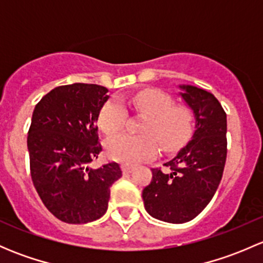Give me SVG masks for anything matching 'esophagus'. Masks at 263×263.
<instances>
[{"label":"esophagus","mask_w":263,"mask_h":263,"mask_svg":"<svg viewBox=\"0 0 263 263\" xmlns=\"http://www.w3.org/2000/svg\"><path fill=\"white\" fill-rule=\"evenodd\" d=\"M122 171H123L124 174H129L134 171V166L128 165V164H123V165H122Z\"/></svg>","instance_id":"obj_1"}]
</instances>
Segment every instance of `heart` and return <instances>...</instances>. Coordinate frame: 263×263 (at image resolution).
<instances>
[{"label": "heart", "mask_w": 263, "mask_h": 263, "mask_svg": "<svg viewBox=\"0 0 263 263\" xmlns=\"http://www.w3.org/2000/svg\"><path fill=\"white\" fill-rule=\"evenodd\" d=\"M132 108L145 116L141 135L119 134L107 141V151L115 160L136 164L155 158L160 146L173 151L184 144L192 131L193 116L188 107L174 104L173 98L159 90L146 89L129 100ZM127 109L118 98H112L99 112V126L105 135H113L123 127Z\"/></svg>", "instance_id": "1"}]
</instances>
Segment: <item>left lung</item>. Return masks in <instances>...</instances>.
Wrapping results in <instances>:
<instances>
[{"label": "left lung", "mask_w": 263, "mask_h": 263, "mask_svg": "<svg viewBox=\"0 0 263 263\" xmlns=\"http://www.w3.org/2000/svg\"><path fill=\"white\" fill-rule=\"evenodd\" d=\"M179 97L192 110V137L164 169L154 168L142 191L145 210L155 219L182 224L195 219L214 197L227 160V115L211 92L179 85Z\"/></svg>", "instance_id": "left-lung-1"}]
</instances>
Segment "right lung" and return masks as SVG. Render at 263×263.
<instances>
[{
    "instance_id": "add662e5",
    "label": "right lung",
    "mask_w": 263,
    "mask_h": 263,
    "mask_svg": "<svg viewBox=\"0 0 263 263\" xmlns=\"http://www.w3.org/2000/svg\"><path fill=\"white\" fill-rule=\"evenodd\" d=\"M109 99L95 84L54 87L35 105L28 134L34 187L61 221L85 224L107 213L110 187L122 177L117 163L89 166L102 151L97 122Z\"/></svg>"
}]
</instances>
